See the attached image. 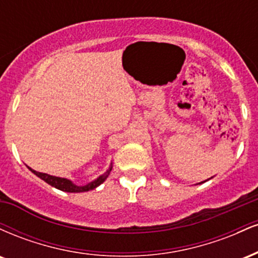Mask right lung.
<instances>
[{"instance_id": "right-lung-1", "label": "right lung", "mask_w": 258, "mask_h": 258, "mask_svg": "<svg viewBox=\"0 0 258 258\" xmlns=\"http://www.w3.org/2000/svg\"><path fill=\"white\" fill-rule=\"evenodd\" d=\"M112 168V164H110V167L106 170V172H104L102 176H99L98 178L94 179L93 182L88 183V184L85 185H76L74 184L72 180L67 179V178H61V177H55V176H51V174H47V173H42V172H37V171L32 170V168L29 167V170L31 171L32 173L36 174L37 177H40L41 179H43L44 182L48 183L49 185L54 186V188L59 189V190H63V191H68V193H82V191H88L92 190V189L97 188V186L102 184L104 180L108 178L109 173H110Z\"/></svg>"}]
</instances>
